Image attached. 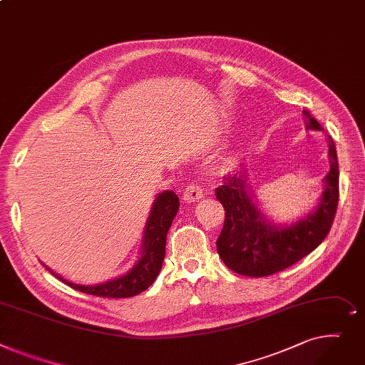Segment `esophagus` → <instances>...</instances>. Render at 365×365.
<instances>
[{
  "mask_svg": "<svg viewBox=\"0 0 365 365\" xmlns=\"http://www.w3.org/2000/svg\"><path fill=\"white\" fill-rule=\"evenodd\" d=\"M203 196H205V192H203L202 185H199L197 182H191L185 187L182 199H184V202H196V200L202 199Z\"/></svg>",
  "mask_w": 365,
  "mask_h": 365,
  "instance_id": "34e87169",
  "label": "esophagus"
}]
</instances>
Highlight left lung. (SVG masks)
Masks as SVG:
<instances>
[{
  "mask_svg": "<svg viewBox=\"0 0 365 365\" xmlns=\"http://www.w3.org/2000/svg\"><path fill=\"white\" fill-rule=\"evenodd\" d=\"M311 130L323 131L308 110H304ZM331 169L326 177V190L312 215L287 228H275L265 222L255 206L246 173L225 175L224 184L215 190L217 199L225 209V221L217 250L224 264L234 272L247 277H267L301 261L323 242L333 225L339 203V163L331 137Z\"/></svg>",
  "mask_w": 365,
  "mask_h": 365,
  "instance_id": "1",
  "label": "left lung"
}]
</instances>
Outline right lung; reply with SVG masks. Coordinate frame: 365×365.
Wrapping results in <instances>:
<instances>
[{
    "label": "right lung",
    "instance_id": "add662e5",
    "mask_svg": "<svg viewBox=\"0 0 365 365\" xmlns=\"http://www.w3.org/2000/svg\"><path fill=\"white\" fill-rule=\"evenodd\" d=\"M178 207L180 199L174 191L160 192L147 221L141 259L130 272L116 278V280L97 286H79L63 280L60 275L54 272L53 275L60 278L64 284L71 286L72 289L93 296L119 299L140 294L153 284L158 274L160 272L162 262L165 259L166 234L170 224L174 221V217L177 215Z\"/></svg>",
    "mask_w": 365,
    "mask_h": 365
}]
</instances>
